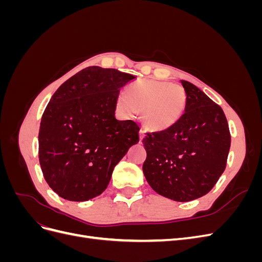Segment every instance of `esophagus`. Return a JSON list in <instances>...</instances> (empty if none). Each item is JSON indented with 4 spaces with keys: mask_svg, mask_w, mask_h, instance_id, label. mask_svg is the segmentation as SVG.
<instances>
[{
    "mask_svg": "<svg viewBox=\"0 0 262 262\" xmlns=\"http://www.w3.org/2000/svg\"><path fill=\"white\" fill-rule=\"evenodd\" d=\"M144 137H145V132H144V130H140V141H142L144 139Z\"/></svg>",
    "mask_w": 262,
    "mask_h": 262,
    "instance_id": "34e87169",
    "label": "esophagus"
}]
</instances>
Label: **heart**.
Returning a JSON list of instances; mask_svg holds the SVG:
<instances>
[{
    "label": "heart",
    "mask_w": 262,
    "mask_h": 262,
    "mask_svg": "<svg viewBox=\"0 0 262 262\" xmlns=\"http://www.w3.org/2000/svg\"><path fill=\"white\" fill-rule=\"evenodd\" d=\"M186 93L179 85L142 80L129 86L125 97L117 99L118 109L125 115L142 112V121L150 131H165L175 125L186 107Z\"/></svg>",
    "instance_id": "obj_1"
}]
</instances>
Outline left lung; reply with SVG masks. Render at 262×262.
<instances>
[{
  "instance_id": "left-lung-1",
  "label": "left lung",
  "mask_w": 262,
  "mask_h": 262,
  "mask_svg": "<svg viewBox=\"0 0 262 262\" xmlns=\"http://www.w3.org/2000/svg\"><path fill=\"white\" fill-rule=\"evenodd\" d=\"M185 114L171 128L147 133L143 172L155 192L173 201L195 200L226 167L231 134L222 108L190 82L181 81Z\"/></svg>"
}]
</instances>
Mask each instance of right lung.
<instances>
[{"mask_svg": "<svg viewBox=\"0 0 262 262\" xmlns=\"http://www.w3.org/2000/svg\"><path fill=\"white\" fill-rule=\"evenodd\" d=\"M136 76L89 67L70 77L46 107L39 162L46 181L69 201H87L107 188L115 166L139 142L132 120H117L120 89Z\"/></svg>", "mask_w": 262, "mask_h": 262, "instance_id": "add662e5", "label": "right lung"}]
</instances>
